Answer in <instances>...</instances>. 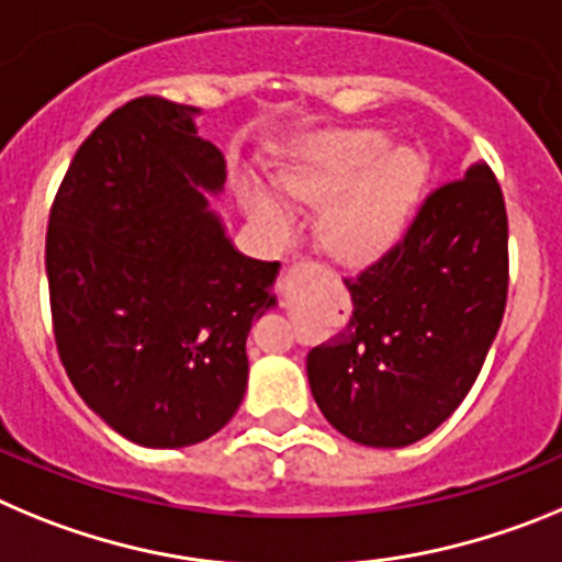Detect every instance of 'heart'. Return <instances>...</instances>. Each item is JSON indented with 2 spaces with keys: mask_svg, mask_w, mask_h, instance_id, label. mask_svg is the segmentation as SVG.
<instances>
[{
  "mask_svg": "<svg viewBox=\"0 0 562 562\" xmlns=\"http://www.w3.org/2000/svg\"><path fill=\"white\" fill-rule=\"evenodd\" d=\"M381 131H336L305 139L277 170V190L293 204L325 210L322 244L341 262H372L397 240L426 181L412 148H389ZM246 206L277 237L291 235L285 206L251 184Z\"/></svg>",
  "mask_w": 562,
  "mask_h": 562,
  "instance_id": "obj_1",
  "label": "heart"
}]
</instances>
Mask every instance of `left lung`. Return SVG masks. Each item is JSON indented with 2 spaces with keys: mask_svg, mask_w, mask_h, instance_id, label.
Returning a JSON list of instances; mask_svg holds the SVG:
<instances>
[{
  "mask_svg": "<svg viewBox=\"0 0 562 562\" xmlns=\"http://www.w3.org/2000/svg\"><path fill=\"white\" fill-rule=\"evenodd\" d=\"M507 206L487 165L437 187L352 280V316L307 352L316 406L369 448L428 437L476 383L509 288Z\"/></svg>",
  "mask_w": 562,
  "mask_h": 562,
  "instance_id": "1",
  "label": "left lung"
}]
</instances>
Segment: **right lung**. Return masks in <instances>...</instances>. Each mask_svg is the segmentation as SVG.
<instances>
[{
    "label": "right lung",
    "instance_id": "add662e5",
    "mask_svg": "<svg viewBox=\"0 0 562 562\" xmlns=\"http://www.w3.org/2000/svg\"><path fill=\"white\" fill-rule=\"evenodd\" d=\"M199 109L136 98L86 136L47 224L58 356L98 417L145 448L204 442L244 401L246 336L280 262L246 257L206 204L224 154Z\"/></svg>",
    "mask_w": 562,
    "mask_h": 562
}]
</instances>
